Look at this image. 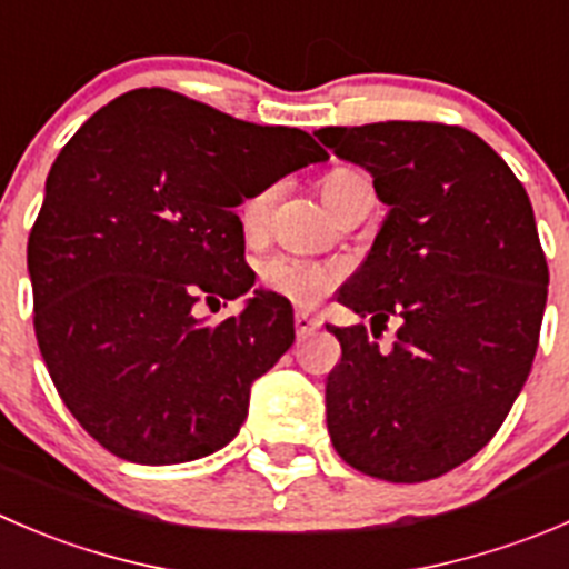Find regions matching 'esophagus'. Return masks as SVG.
<instances>
[{
  "label": "esophagus",
  "instance_id": "obj_1",
  "mask_svg": "<svg viewBox=\"0 0 569 569\" xmlns=\"http://www.w3.org/2000/svg\"><path fill=\"white\" fill-rule=\"evenodd\" d=\"M317 328H319V319L308 317V313H297V317H295V330H297V336H300V339L311 336Z\"/></svg>",
  "mask_w": 569,
  "mask_h": 569
}]
</instances>
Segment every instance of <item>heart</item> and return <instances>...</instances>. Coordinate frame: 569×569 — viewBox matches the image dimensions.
I'll return each instance as SVG.
<instances>
[{
  "label": "heart",
  "instance_id": "obj_1",
  "mask_svg": "<svg viewBox=\"0 0 569 569\" xmlns=\"http://www.w3.org/2000/svg\"><path fill=\"white\" fill-rule=\"evenodd\" d=\"M358 180H367L356 169H333L322 178V197L330 208L341 194ZM274 189H261L241 206V228L247 236L261 233L272 211ZM261 283L272 295L295 302L300 308H313L336 289L339 283V267L330 261H313V258L297 256H272L261 263Z\"/></svg>",
  "mask_w": 569,
  "mask_h": 569
}]
</instances>
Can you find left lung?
Segmentation results:
<instances>
[{"mask_svg": "<svg viewBox=\"0 0 569 569\" xmlns=\"http://www.w3.org/2000/svg\"><path fill=\"white\" fill-rule=\"evenodd\" d=\"M317 138L372 174L389 206L339 302L401 322L389 351L363 325L330 328L325 383L336 453L363 476L419 483L498 433L539 345L548 261L531 200L476 132L439 121L322 127Z\"/></svg>", "mask_w": 569, "mask_h": 569, "instance_id": "left-lung-1", "label": "left lung"}]
</instances>
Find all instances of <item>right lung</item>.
Segmentation results:
<instances>
[{"instance_id":"add662e5","label":"right lung","mask_w":569,"mask_h":569,"mask_svg":"<svg viewBox=\"0 0 569 569\" xmlns=\"http://www.w3.org/2000/svg\"><path fill=\"white\" fill-rule=\"evenodd\" d=\"M328 152L169 88L99 108L54 158L27 241L36 339L60 400L113 456L180 465L239 433L252 380L295 345L291 306L194 308L256 283L236 208Z\"/></svg>"}]
</instances>
